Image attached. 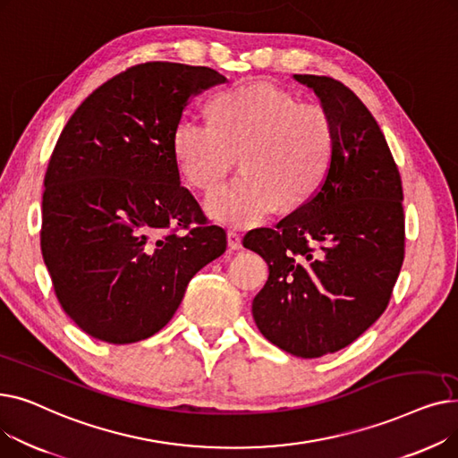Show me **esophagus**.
<instances>
[{"instance_id":"34e87169","label":"esophagus","mask_w":458,"mask_h":458,"mask_svg":"<svg viewBox=\"0 0 458 458\" xmlns=\"http://www.w3.org/2000/svg\"><path fill=\"white\" fill-rule=\"evenodd\" d=\"M226 237H228V247H230L232 250H239V249L243 247V245H242V235H239L235 230H228Z\"/></svg>"}]
</instances>
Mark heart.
<instances>
[{
  "label": "heart",
  "instance_id": "obj_1",
  "mask_svg": "<svg viewBox=\"0 0 458 458\" xmlns=\"http://www.w3.org/2000/svg\"><path fill=\"white\" fill-rule=\"evenodd\" d=\"M209 123L182 118L173 152L182 176L211 191L239 156L243 173L209 197L211 219L250 226L280 204L306 202L323 183L335 148L330 114L299 104L292 92L269 83L223 92L209 102Z\"/></svg>",
  "mask_w": 458,
  "mask_h": 458
}]
</instances>
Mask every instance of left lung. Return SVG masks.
<instances>
[{
    "instance_id": "left-lung-1",
    "label": "left lung",
    "mask_w": 458,
    "mask_h": 458,
    "mask_svg": "<svg viewBox=\"0 0 458 458\" xmlns=\"http://www.w3.org/2000/svg\"><path fill=\"white\" fill-rule=\"evenodd\" d=\"M335 130L316 195L243 247L269 266L252 301L266 338L299 358H319L360 338L386 310L404 258L403 185L377 120L344 83L295 74Z\"/></svg>"
}]
</instances>
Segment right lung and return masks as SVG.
Wrapping results in <instances>:
<instances>
[{"label":"right lung","instance_id":"right-lung-1","mask_svg":"<svg viewBox=\"0 0 458 458\" xmlns=\"http://www.w3.org/2000/svg\"><path fill=\"white\" fill-rule=\"evenodd\" d=\"M225 81L208 66L137 64L96 89L61 131L44 176L40 249L66 316L92 338H150L189 280L225 254L226 232L180 185L173 152L189 102Z\"/></svg>","mask_w":458,"mask_h":458}]
</instances>
